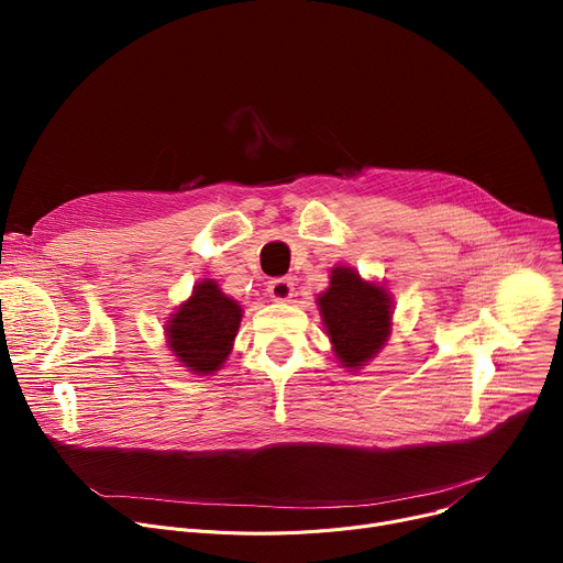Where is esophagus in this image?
I'll list each match as a JSON object with an SVG mask.
<instances>
[{
    "instance_id": "34e87169",
    "label": "esophagus",
    "mask_w": 563,
    "mask_h": 563,
    "mask_svg": "<svg viewBox=\"0 0 563 563\" xmlns=\"http://www.w3.org/2000/svg\"><path fill=\"white\" fill-rule=\"evenodd\" d=\"M266 291H269V297L274 301H289L294 297V283H291V278H274V280H269Z\"/></svg>"
}]
</instances>
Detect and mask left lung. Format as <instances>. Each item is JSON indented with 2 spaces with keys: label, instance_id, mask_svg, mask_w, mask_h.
<instances>
[{
  "label": "left lung",
  "instance_id": "obj_1",
  "mask_svg": "<svg viewBox=\"0 0 563 563\" xmlns=\"http://www.w3.org/2000/svg\"><path fill=\"white\" fill-rule=\"evenodd\" d=\"M317 306L335 358L351 372L365 367L390 340L393 294L386 283L365 280L353 266H333L331 285Z\"/></svg>",
  "mask_w": 563,
  "mask_h": 563
}]
</instances>
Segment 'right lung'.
<instances>
[{
  "mask_svg": "<svg viewBox=\"0 0 563 563\" xmlns=\"http://www.w3.org/2000/svg\"><path fill=\"white\" fill-rule=\"evenodd\" d=\"M242 306L221 291L217 280L202 278L191 297L166 321V346L187 372L207 376L228 361L242 323Z\"/></svg>",
  "mask_w": 563,
  "mask_h": 563,
  "instance_id": "add662e5",
  "label": "right lung"
}]
</instances>
